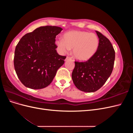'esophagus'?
I'll return each instance as SVG.
<instances>
[{"label": "esophagus", "mask_w": 133, "mask_h": 133, "mask_svg": "<svg viewBox=\"0 0 133 133\" xmlns=\"http://www.w3.org/2000/svg\"><path fill=\"white\" fill-rule=\"evenodd\" d=\"M69 59H71V58H70V57H66V59H65V61H67L68 60H69Z\"/></svg>", "instance_id": "34e87169"}]
</instances>
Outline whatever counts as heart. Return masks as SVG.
Instances as JSON below:
<instances>
[{
	"label": "heart",
	"instance_id": "1",
	"mask_svg": "<svg viewBox=\"0 0 133 133\" xmlns=\"http://www.w3.org/2000/svg\"><path fill=\"white\" fill-rule=\"evenodd\" d=\"M62 53H67L73 48V54L76 59L85 61L89 59L97 51L99 45L98 36L83 31H70L63 36V40L55 42Z\"/></svg>",
	"mask_w": 133,
	"mask_h": 133
}]
</instances>
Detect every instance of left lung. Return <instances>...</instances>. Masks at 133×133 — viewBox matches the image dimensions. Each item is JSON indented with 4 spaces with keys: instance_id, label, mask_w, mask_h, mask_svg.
<instances>
[{
    "instance_id": "8db88e82",
    "label": "left lung",
    "mask_w": 133,
    "mask_h": 133,
    "mask_svg": "<svg viewBox=\"0 0 133 133\" xmlns=\"http://www.w3.org/2000/svg\"><path fill=\"white\" fill-rule=\"evenodd\" d=\"M99 40L95 54L85 62H75L71 77L75 87L84 92L99 89L110 76L113 69L115 51L107 38L95 31Z\"/></svg>"
}]
</instances>
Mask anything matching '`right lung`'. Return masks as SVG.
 Returning <instances> with one entry per match:
<instances>
[{"mask_svg": "<svg viewBox=\"0 0 133 133\" xmlns=\"http://www.w3.org/2000/svg\"><path fill=\"white\" fill-rule=\"evenodd\" d=\"M63 30L56 26L37 28L26 34L16 46L14 65L24 85L33 89H43L53 81L66 57L58 54L56 36Z\"/></svg>", "mask_w": 133, "mask_h": 133, "instance_id": "obj_1", "label": "right lung"}]
</instances>
